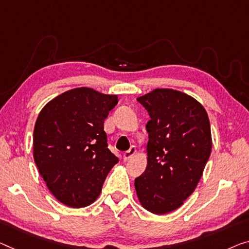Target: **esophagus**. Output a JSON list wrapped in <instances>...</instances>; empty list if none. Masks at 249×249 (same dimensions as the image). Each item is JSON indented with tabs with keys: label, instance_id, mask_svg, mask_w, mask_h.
<instances>
[{
	"label": "esophagus",
	"instance_id": "esophagus-1",
	"mask_svg": "<svg viewBox=\"0 0 249 249\" xmlns=\"http://www.w3.org/2000/svg\"><path fill=\"white\" fill-rule=\"evenodd\" d=\"M136 151H137V150H136L135 146H131V148H129L128 151H126V152H124V153H123L124 160L127 161V160H129V159H131V158L134 157V155L136 154Z\"/></svg>",
	"mask_w": 249,
	"mask_h": 249
}]
</instances>
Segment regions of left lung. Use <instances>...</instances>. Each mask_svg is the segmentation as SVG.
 Segmentation results:
<instances>
[{"instance_id": "8db88e82", "label": "left lung", "mask_w": 249, "mask_h": 249, "mask_svg": "<svg viewBox=\"0 0 249 249\" xmlns=\"http://www.w3.org/2000/svg\"><path fill=\"white\" fill-rule=\"evenodd\" d=\"M148 112L147 165L135 179L141 205L155 214L178 209L195 191L213 140L206 109L194 97L157 88L137 98Z\"/></svg>"}]
</instances>
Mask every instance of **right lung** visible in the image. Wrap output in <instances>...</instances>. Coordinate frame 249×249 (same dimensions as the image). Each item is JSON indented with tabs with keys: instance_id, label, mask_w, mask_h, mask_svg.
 I'll list each match as a JSON object with an SVG mask.
<instances>
[{
	"instance_id": "obj_1",
	"label": "right lung",
	"mask_w": 249,
	"mask_h": 249,
	"mask_svg": "<svg viewBox=\"0 0 249 249\" xmlns=\"http://www.w3.org/2000/svg\"><path fill=\"white\" fill-rule=\"evenodd\" d=\"M117 103V95L79 87L51 99L39 113L33 158L48 189L64 205H91L118 162L104 131V121Z\"/></svg>"
}]
</instances>
